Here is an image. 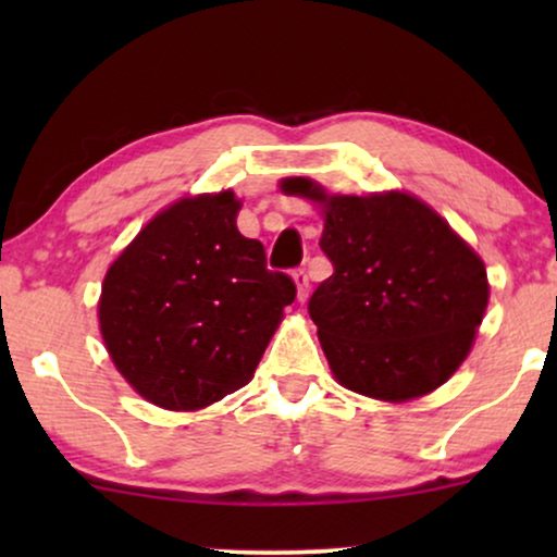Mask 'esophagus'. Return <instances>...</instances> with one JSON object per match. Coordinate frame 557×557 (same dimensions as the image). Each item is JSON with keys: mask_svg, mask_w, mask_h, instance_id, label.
I'll return each instance as SVG.
<instances>
[{"mask_svg": "<svg viewBox=\"0 0 557 557\" xmlns=\"http://www.w3.org/2000/svg\"><path fill=\"white\" fill-rule=\"evenodd\" d=\"M294 284H296V296H299V301H307V296H309V273H307V269H296L294 271Z\"/></svg>", "mask_w": 557, "mask_h": 557, "instance_id": "esophagus-1", "label": "esophagus"}]
</instances>
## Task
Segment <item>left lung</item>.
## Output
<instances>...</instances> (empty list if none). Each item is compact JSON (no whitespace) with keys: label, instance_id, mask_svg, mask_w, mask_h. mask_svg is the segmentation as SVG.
<instances>
[{"label":"left lung","instance_id":"obj_1","mask_svg":"<svg viewBox=\"0 0 557 557\" xmlns=\"http://www.w3.org/2000/svg\"><path fill=\"white\" fill-rule=\"evenodd\" d=\"M281 189L324 205L319 246L334 273L311 294L309 317L334 377L391 403L444 385L490 301L482 258L413 195H326L307 177Z\"/></svg>","mask_w":557,"mask_h":557}]
</instances>
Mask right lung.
Wrapping results in <instances>:
<instances>
[{"label":"right lung","mask_w":557,"mask_h":557,"mask_svg":"<svg viewBox=\"0 0 557 557\" xmlns=\"http://www.w3.org/2000/svg\"><path fill=\"white\" fill-rule=\"evenodd\" d=\"M231 189L174 202L151 220L103 278L98 322L116 370L141 398L200 410L248 385L284 307L286 273L240 235Z\"/></svg>","instance_id":"obj_1"}]
</instances>
